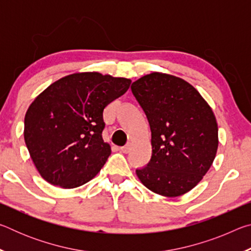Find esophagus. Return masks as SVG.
<instances>
[{"label": "esophagus", "instance_id": "esophagus-1", "mask_svg": "<svg viewBox=\"0 0 251 251\" xmlns=\"http://www.w3.org/2000/svg\"><path fill=\"white\" fill-rule=\"evenodd\" d=\"M130 148H131V144L128 143V144H127V145H125L124 147H121L120 150H121L122 152H124V154H127V152H129Z\"/></svg>", "mask_w": 251, "mask_h": 251}]
</instances>
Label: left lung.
Masks as SVG:
<instances>
[{
    "label": "left lung",
    "mask_w": 251,
    "mask_h": 251,
    "mask_svg": "<svg viewBox=\"0 0 251 251\" xmlns=\"http://www.w3.org/2000/svg\"><path fill=\"white\" fill-rule=\"evenodd\" d=\"M151 131V158L136 171L142 184L164 197L181 196L214 163L218 125L209 104L192 84L160 72L131 84Z\"/></svg>",
    "instance_id": "1"
}]
</instances>
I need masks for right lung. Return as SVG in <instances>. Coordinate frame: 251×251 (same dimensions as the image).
Returning a JSON list of instances; mask_svg holds the SVG:
<instances>
[{"label":"right lung","mask_w":251,"mask_h":251,"mask_svg":"<svg viewBox=\"0 0 251 251\" xmlns=\"http://www.w3.org/2000/svg\"><path fill=\"white\" fill-rule=\"evenodd\" d=\"M131 80L82 72L50 84L28 106L24 139L34 165L54 186L76 188L93 179L110 155L101 137L104 108Z\"/></svg>","instance_id":"right-lung-1"}]
</instances>
